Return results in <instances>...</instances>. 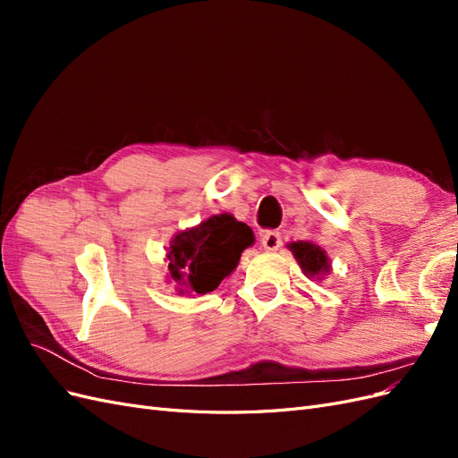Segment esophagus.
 Returning <instances> with one entry per match:
<instances>
[{
    "label": "esophagus",
    "mask_w": 458,
    "mask_h": 458,
    "mask_svg": "<svg viewBox=\"0 0 458 458\" xmlns=\"http://www.w3.org/2000/svg\"><path fill=\"white\" fill-rule=\"evenodd\" d=\"M281 244H283V237H281L279 231H266V233L261 234V246H263V250L273 252V250H276V248H279Z\"/></svg>",
    "instance_id": "34e87169"
}]
</instances>
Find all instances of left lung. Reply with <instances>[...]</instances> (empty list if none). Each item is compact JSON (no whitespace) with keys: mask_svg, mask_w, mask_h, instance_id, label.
<instances>
[{"mask_svg":"<svg viewBox=\"0 0 458 458\" xmlns=\"http://www.w3.org/2000/svg\"><path fill=\"white\" fill-rule=\"evenodd\" d=\"M288 248L293 250L294 258L298 259L300 267L306 276H311V279L318 281L325 273L330 271V261L321 246H317L310 241H298V242H290Z\"/></svg>","mask_w":458,"mask_h":458,"instance_id":"8db88e82","label":"left lung"}]
</instances>
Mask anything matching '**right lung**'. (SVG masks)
Returning a JSON list of instances; mask_svg holds the SVG:
<instances>
[{
    "instance_id": "right-lung-1",
    "label": "right lung",
    "mask_w": 458,
    "mask_h": 458,
    "mask_svg": "<svg viewBox=\"0 0 458 458\" xmlns=\"http://www.w3.org/2000/svg\"><path fill=\"white\" fill-rule=\"evenodd\" d=\"M252 244V229L231 214L208 217L172 239L165 252L170 279L179 286V294L212 293L239 266L244 248Z\"/></svg>"
}]
</instances>
